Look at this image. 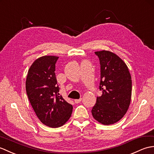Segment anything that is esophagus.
Returning <instances> with one entry per match:
<instances>
[{"label": "esophagus", "mask_w": 154, "mask_h": 154, "mask_svg": "<svg viewBox=\"0 0 154 154\" xmlns=\"http://www.w3.org/2000/svg\"><path fill=\"white\" fill-rule=\"evenodd\" d=\"M81 101H82V98H80V99H79V100H74V102L76 103H79L80 102H81Z\"/></svg>", "instance_id": "esophagus-1"}]
</instances>
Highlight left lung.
I'll return each mask as SVG.
<instances>
[{
	"label": "left lung",
	"mask_w": 154,
	"mask_h": 154,
	"mask_svg": "<svg viewBox=\"0 0 154 154\" xmlns=\"http://www.w3.org/2000/svg\"><path fill=\"white\" fill-rule=\"evenodd\" d=\"M95 54L100 63L102 95L97 97L91 114L100 123L112 125L124 117L131 103V76L125 63L116 54L105 50Z\"/></svg>",
	"instance_id": "1"
}]
</instances>
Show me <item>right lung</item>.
<instances>
[{
    "label": "right lung",
    "mask_w": 154,
    "mask_h": 154,
    "mask_svg": "<svg viewBox=\"0 0 154 154\" xmlns=\"http://www.w3.org/2000/svg\"><path fill=\"white\" fill-rule=\"evenodd\" d=\"M55 56H43L30 66L26 81V93L37 117L51 128L63 126L70 119L73 107L60 96L55 76Z\"/></svg>",
    "instance_id": "add662e5"
}]
</instances>
